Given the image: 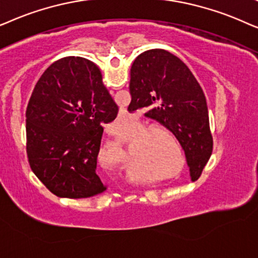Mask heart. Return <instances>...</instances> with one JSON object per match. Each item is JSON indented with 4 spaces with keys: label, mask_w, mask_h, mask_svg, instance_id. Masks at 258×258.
I'll list each match as a JSON object with an SVG mask.
<instances>
[{
    "label": "heart",
    "mask_w": 258,
    "mask_h": 258,
    "mask_svg": "<svg viewBox=\"0 0 258 258\" xmlns=\"http://www.w3.org/2000/svg\"><path fill=\"white\" fill-rule=\"evenodd\" d=\"M144 127H145V126L142 125V123H139V122H132L131 125H130V131L128 132H121L118 137L123 140V142H130V140H132L139 133L140 135L136 138L137 142L133 143L132 149H133V151H135V152H143V150L147 149V147H149L151 144H152V140H151L149 137H147V133L150 132V128H146L143 132L142 130L144 129ZM119 140L118 138H115L111 144L113 146H114V149L121 151L122 143ZM119 163H120V165H125L126 164V156H125V153H123V152H121V154H120Z\"/></svg>",
    "instance_id": "obj_1"
}]
</instances>
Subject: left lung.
Returning <instances> with one entry per match:
<instances>
[{
    "label": "left lung",
    "instance_id": "1",
    "mask_svg": "<svg viewBox=\"0 0 258 258\" xmlns=\"http://www.w3.org/2000/svg\"><path fill=\"white\" fill-rule=\"evenodd\" d=\"M128 111L144 108L173 133L183 147L191 180L201 177L212 153V136L203 89L179 57L165 49H150L131 67Z\"/></svg>",
    "mask_w": 258,
    "mask_h": 258
}]
</instances>
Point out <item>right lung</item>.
Listing matches in <instances>:
<instances>
[{"instance_id":"obj_1","label":"right lung","mask_w":258,"mask_h":258,"mask_svg":"<svg viewBox=\"0 0 258 258\" xmlns=\"http://www.w3.org/2000/svg\"><path fill=\"white\" fill-rule=\"evenodd\" d=\"M116 114L118 106L92 61L66 56L44 71L26 112L27 156L51 194L77 199L107 188L97 172V158L102 125Z\"/></svg>"}]
</instances>
